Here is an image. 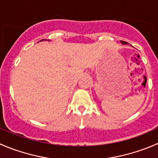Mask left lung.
Instances as JSON below:
<instances>
[{"label":"left lung","mask_w":158,"mask_h":158,"mask_svg":"<svg viewBox=\"0 0 158 158\" xmlns=\"http://www.w3.org/2000/svg\"><path fill=\"white\" fill-rule=\"evenodd\" d=\"M121 43L123 44V45H126V44H127V42H123V41H121Z\"/></svg>","instance_id":"obj_1"}]
</instances>
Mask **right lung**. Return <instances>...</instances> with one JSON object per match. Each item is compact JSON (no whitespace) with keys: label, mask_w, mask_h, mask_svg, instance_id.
Segmentation results:
<instances>
[{"label":"right lung","mask_w":158,"mask_h":158,"mask_svg":"<svg viewBox=\"0 0 158 158\" xmlns=\"http://www.w3.org/2000/svg\"><path fill=\"white\" fill-rule=\"evenodd\" d=\"M42 41H43V40H42Z\"/></svg>","instance_id":"obj_1"}]
</instances>
